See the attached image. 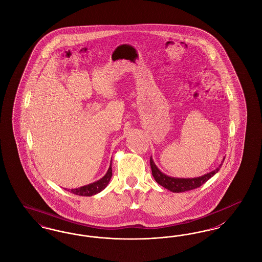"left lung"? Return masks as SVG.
<instances>
[{
    "label": "left lung",
    "instance_id": "1",
    "mask_svg": "<svg viewBox=\"0 0 262 262\" xmlns=\"http://www.w3.org/2000/svg\"><path fill=\"white\" fill-rule=\"evenodd\" d=\"M223 162H224V159H223ZM221 166H222V163L214 171L203 174L201 177H198V178H191V179L190 178H188V179L174 178V177H170V176L163 174L162 172L155 165L153 159L150 157V167H151V171H152V176L154 177L155 181L160 186H162L163 187H165L173 192H184V191L200 187L203 184H205L211 177L216 174L220 170Z\"/></svg>",
    "mask_w": 262,
    "mask_h": 262
}]
</instances>
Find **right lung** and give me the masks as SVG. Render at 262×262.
Returning <instances> with one entry per match:
<instances>
[{
    "mask_svg": "<svg viewBox=\"0 0 262 262\" xmlns=\"http://www.w3.org/2000/svg\"><path fill=\"white\" fill-rule=\"evenodd\" d=\"M112 177V161L110 164V167L107 171L106 174L100 179L99 181L94 182L92 184H89L88 186H83L81 187H77L74 189H68L72 193H75L76 195H81V196H92L100 191H102L105 187L108 186L110 180Z\"/></svg>",
    "mask_w": 262,
    "mask_h": 262,
    "instance_id": "add662e5",
    "label": "right lung"
}]
</instances>
